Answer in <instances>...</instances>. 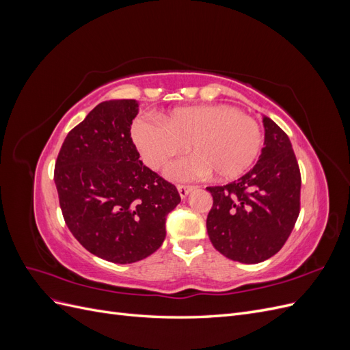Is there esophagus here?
Returning <instances> with one entry per match:
<instances>
[{
  "instance_id": "obj_1",
  "label": "esophagus",
  "mask_w": 350,
  "mask_h": 350,
  "mask_svg": "<svg viewBox=\"0 0 350 350\" xmlns=\"http://www.w3.org/2000/svg\"><path fill=\"white\" fill-rule=\"evenodd\" d=\"M194 189V187H189V185H178V193H179V197L181 198H185L189 193H191Z\"/></svg>"
}]
</instances>
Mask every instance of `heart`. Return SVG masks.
Wrapping results in <instances>:
<instances>
[{"label": "heart", "mask_w": 350, "mask_h": 350, "mask_svg": "<svg viewBox=\"0 0 350 350\" xmlns=\"http://www.w3.org/2000/svg\"><path fill=\"white\" fill-rule=\"evenodd\" d=\"M159 121L140 118L133 125V140L144 162L153 169L165 166L174 156L189 153L166 169L175 181L206 176L232 179L256 161L261 147V130L256 120L229 105H198L176 108Z\"/></svg>", "instance_id": "b5f03b06"}]
</instances>
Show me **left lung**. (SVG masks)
<instances>
[{"label":"left lung","instance_id":"left-lung-1","mask_svg":"<svg viewBox=\"0 0 350 350\" xmlns=\"http://www.w3.org/2000/svg\"><path fill=\"white\" fill-rule=\"evenodd\" d=\"M264 147L250 172L237 181L207 187L213 207L207 234L225 257L257 264L283 247L299 216L301 174L289 137L261 115Z\"/></svg>","mask_w":350,"mask_h":350}]
</instances>
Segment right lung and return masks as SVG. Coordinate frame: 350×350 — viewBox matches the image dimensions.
<instances>
[{"instance_id":"obj_1","label":"right lung","mask_w":350,"mask_h":350,"mask_svg":"<svg viewBox=\"0 0 350 350\" xmlns=\"http://www.w3.org/2000/svg\"><path fill=\"white\" fill-rule=\"evenodd\" d=\"M134 99L99 103L67 134L54 181L71 234L94 256L130 264L152 256L179 204L175 185L140 161L131 139Z\"/></svg>"}]
</instances>
